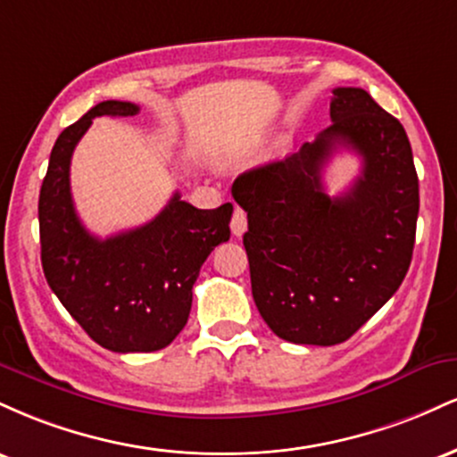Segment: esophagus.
<instances>
[{
	"label": "esophagus",
	"instance_id": "esophagus-1",
	"mask_svg": "<svg viewBox=\"0 0 457 457\" xmlns=\"http://www.w3.org/2000/svg\"><path fill=\"white\" fill-rule=\"evenodd\" d=\"M229 228H232V234L234 236H243L245 229H246V214L243 208H236L234 214H232V223H229Z\"/></svg>",
	"mask_w": 457,
	"mask_h": 457
}]
</instances>
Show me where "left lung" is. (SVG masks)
I'll list each match as a JSON object with an SVG mask.
<instances>
[{"label":"left lung","instance_id":"obj_1","mask_svg":"<svg viewBox=\"0 0 457 457\" xmlns=\"http://www.w3.org/2000/svg\"><path fill=\"white\" fill-rule=\"evenodd\" d=\"M330 124L287 159L245 171L232 195L246 212L251 292L277 337L342 344L395 295L412 260L419 178L400 120L361 87H335ZM344 145L364 171L339 198L321 167Z\"/></svg>","mask_w":457,"mask_h":457}]
</instances>
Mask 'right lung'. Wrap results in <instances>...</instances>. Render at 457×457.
<instances>
[{
  "instance_id": "add662e5",
  "label": "right lung",
  "mask_w": 457,
  "mask_h": 457,
  "mask_svg": "<svg viewBox=\"0 0 457 457\" xmlns=\"http://www.w3.org/2000/svg\"><path fill=\"white\" fill-rule=\"evenodd\" d=\"M137 104L103 101L62 130L40 187V260L51 290L81 328L112 353H154L185 328L193 283L217 245L229 240L234 206L199 211L174 193L141 228L96 238L79 221L71 159L94 118H129Z\"/></svg>"
}]
</instances>
